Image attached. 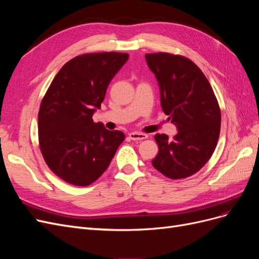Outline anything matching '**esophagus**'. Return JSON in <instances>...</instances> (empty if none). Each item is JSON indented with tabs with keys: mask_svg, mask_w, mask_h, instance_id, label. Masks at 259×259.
Segmentation results:
<instances>
[{
	"mask_svg": "<svg viewBox=\"0 0 259 259\" xmlns=\"http://www.w3.org/2000/svg\"><path fill=\"white\" fill-rule=\"evenodd\" d=\"M128 136L132 140H143V139H146L148 137L146 134H143V133H137V132L130 133Z\"/></svg>",
	"mask_w": 259,
	"mask_h": 259,
	"instance_id": "1",
	"label": "esophagus"
}]
</instances>
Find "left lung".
I'll use <instances>...</instances> for the list:
<instances>
[{
	"label": "left lung",
	"mask_w": 259,
	"mask_h": 259,
	"mask_svg": "<svg viewBox=\"0 0 259 259\" xmlns=\"http://www.w3.org/2000/svg\"><path fill=\"white\" fill-rule=\"evenodd\" d=\"M149 69L160 89L161 107L177 128L174 139L156 134L159 152L152 165L171 179L197 173L213 154L221 132V109L213 89L200 68L168 53L146 54Z\"/></svg>",
	"instance_id": "left-lung-1"
}]
</instances>
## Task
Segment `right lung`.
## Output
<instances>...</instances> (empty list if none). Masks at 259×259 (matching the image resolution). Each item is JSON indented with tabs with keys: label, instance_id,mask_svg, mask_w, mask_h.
Segmentation results:
<instances>
[{
	"label": "right lung",
	"instance_id": "add662e5",
	"mask_svg": "<svg viewBox=\"0 0 259 259\" xmlns=\"http://www.w3.org/2000/svg\"><path fill=\"white\" fill-rule=\"evenodd\" d=\"M128 59L125 53L77 56L54 77L38 111V142L49 167L75 186H89L108 168L123 143L120 131L94 123L108 85Z\"/></svg>",
	"mask_w": 259,
	"mask_h": 259
}]
</instances>
